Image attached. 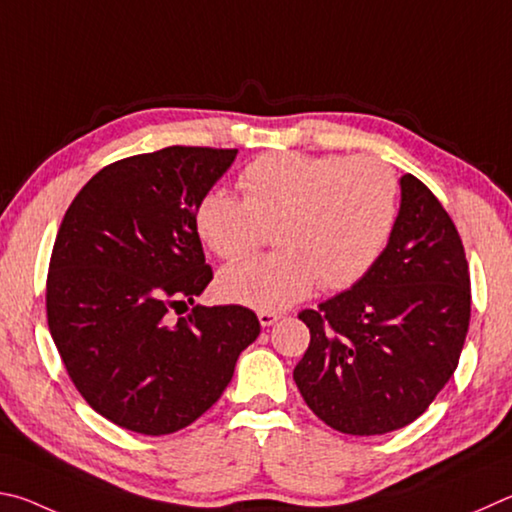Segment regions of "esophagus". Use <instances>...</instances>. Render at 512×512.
I'll use <instances>...</instances> for the list:
<instances>
[{
    "mask_svg": "<svg viewBox=\"0 0 512 512\" xmlns=\"http://www.w3.org/2000/svg\"><path fill=\"white\" fill-rule=\"evenodd\" d=\"M279 319H281L279 312H270V310H261V312H258V321H261L263 328L274 326Z\"/></svg>",
    "mask_w": 512,
    "mask_h": 512,
    "instance_id": "1",
    "label": "esophagus"
}]
</instances>
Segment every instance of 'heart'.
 <instances>
[{"instance_id":"obj_1","label":"heart","mask_w":512,"mask_h":512,"mask_svg":"<svg viewBox=\"0 0 512 512\" xmlns=\"http://www.w3.org/2000/svg\"><path fill=\"white\" fill-rule=\"evenodd\" d=\"M238 184L245 197L206 193L195 222L220 258L249 254L274 227L279 251L231 263L218 279L229 301L258 310L288 308L317 283L326 290L357 283L398 220V179L375 159L274 152L251 161Z\"/></svg>"}]
</instances>
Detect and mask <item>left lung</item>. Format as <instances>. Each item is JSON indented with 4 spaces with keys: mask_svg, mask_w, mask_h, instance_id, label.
<instances>
[{
    "mask_svg": "<svg viewBox=\"0 0 512 512\" xmlns=\"http://www.w3.org/2000/svg\"><path fill=\"white\" fill-rule=\"evenodd\" d=\"M310 346L294 369L328 427L378 436L414 423L452 378L470 326V270L434 193L400 177L396 227L351 290L303 310Z\"/></svg>",
    "mask_w": 512,
    "mask_h": 512,
    "instance_id": "1",
    "label": "left lung"
}]
</instances>
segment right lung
I'll use <instances>...</instances> for the list:
<instances>
[{
  "label": "right lung",
  "mask_w": 512,
  "mask_h": 512,
  "mask_svg": "<svg viewBox=\"0 0 512 512\" xmlns=\"http://www.w3.org/2000/svg\"><path fill=\"white\" fill-rule=\"evenodd\" d=\"M238 150L170 146L89 179L62 218L47 319L89 407L130 432L173 434L211 409L261 335L242 306L179 308L213 279L197 204Z\"/></svg>",
  "instance_id": "add662e5"
}]
</instances>
